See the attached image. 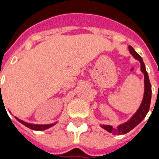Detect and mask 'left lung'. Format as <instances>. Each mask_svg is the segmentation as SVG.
Segmentation results:
<instances>
[{
    "label": "left lung",
    "instance_id": "left-lung-1",
    "mask_svg": "<svg viewBox=\"0 0 159 159\" xmlns=\"http://www.w3.org/2000/svg\"><path fill=\"white\" fill-rule=\"evenodd\" d=\"M129 50L130 53L135 59H138L140 63V70L144 73L145 93H144L143 100L141 102L140 108L138 109L136 113L134 114L127 123L121 124L120 126L117 127V129H114L111 125H102L101 126L104 129L107 130L108 132L112 133L113 134H124L129 132L130 130H132L134 128H135L145 118V117L147 116V112H148V111H149V108H150L151 98H152V88H151V83L150 81H149V77H148V74H147V70H146L145 64H144L141 57L134 51V49L131 46L129 47Z\"/></svg>",
    "mask_w": 159,
    "mask_h": 159
}]
</instances>
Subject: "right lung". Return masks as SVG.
Instances as JSON below:
<instances>
[{"label": "right lung", "mask_w": 159, "mask_h": 159, "mask_svg": "<svg viewBox=\"0 0 159 159\" xmlns=\"http://www.w3.org/2000/svg\"><path fill=\"white\" fill-rule=\"evenodd\" d=\"M16 119L18 120L19 123H21L22 124H24L25 126L28 127L29 129L33 130H45L47 129L50 128V127L53 126V125L55 124V123H52V124H43V125H42V124H32V123H25V122H24V121H22V120L19 119L18 117H16Z\"/></svg>", "instance_id": "1"}]
</instances>
